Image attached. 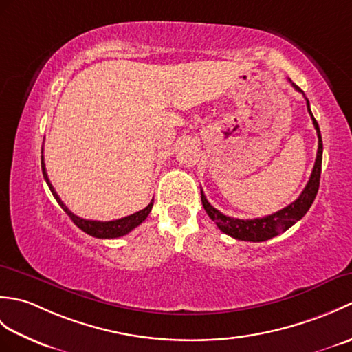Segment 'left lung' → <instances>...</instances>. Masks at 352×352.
Returning <instances> with one entry per match:
<instances>
[{"mask_svg":"<svg viewBox=\"0 0 352 352\" xmlns=\"http://www.w3.org/2000/svg\"><path fill=\"white\" fill-rule=\"evenodd\" d=\"M292 86H294L296 91H300L304 95V92L295 83H292ZM305 101H307V110H309L313 125H315L316 133H318L316 162H315V166H313L307 186H305L301 195L298 197V199H295L294 203L289 204L287 207H284V208H281V210L275 212L269 216H265V218H256V219H237V218H231V216L221 213L219 210H216V208L210 203H208L206 195H204V192L201 190V201H203L206 212L208 216H210V219L214 221V223L218 226V228L222 231V233L234 237V239H237V241L265 242V241H269V239L275 237L276 234L284 233V231L289 230L292 226H294V223H296L305 213L309 212V208L311 207L313 201H315L318 189H319L320 166H322V149L324 148H322V138H320L319 125L310 110V102L307 98H305Z\"/></svg>","mask_w":352,"mask_h":352,"instance_id":"1","label":"left lung"}]
</instances>
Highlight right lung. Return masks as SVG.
<instances>
[{"mask_svg": "<svg viewBox=\"0 0 352 352\" xmlns=\"http://www.w3.org/2000/svg\"><path fill=\"white\" fill-rule=\"evenodd\" d=\"M42 172H43V178H45V182H47L51 193H52V195H54L56 201H57L58 204H60V207L66 212V214L69 216V218L72 219V222L76 223V226H77L80 230H83L85 233L91 234V236H94V237H98V239H115V237H121V236L129 234L131 230H134L138 226H140V223L148 218V214H149V212H151L153 204H154V199H153L151 203H149V204L144 208V210H139V212H136V213H133V214H130V216H125V218L116 219V221L101 222V221L83 219V218H80V216L74 214V213L69 210V208L63 204V201L60 199V197L57 195V192L54 190V188H52V184L50 183V178H48V174H47V169H45L43 155H42Z\"/></svg>", "mask_w": 352, "mask_h": 352, "instance_id": "add662e5", "label": "right lung"}]
</instances>
